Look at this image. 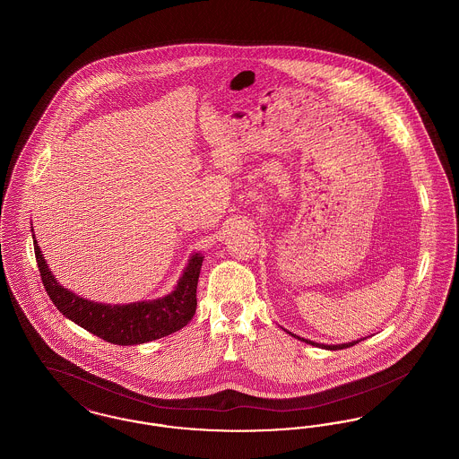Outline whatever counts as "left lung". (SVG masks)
Returning a JSON list of instances; mask_svg holds the SVG:
<instances>
[{
    "label": "left lung",
    "mask_w": 459,
    "mask_h": 459,
    "mask_svg": "<svg viewBox=\"0 0 459 459\" xmlns=\"http://www.w3.org/2000/svg\"><path fill=\"white\" fill-rule=\"evenodd\" d=\"M285 332H287V330H285ZM287 333H290V332H287ZM290 335L296 337V339H299V341H305L306 344H311V346H316V348H324V350L330 351L346 350V348H351V346H354V344L359 342V341H352V342H348V344H333V346H327V344H318V342L307 341V339H303V337H298V335H294V333H290ZM361 341H363V339H361Z\"/></svg>",
    "instance_id": "1"
}]
</instances>
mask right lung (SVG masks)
I'll use <instances>...</instances> for the list:
<instances>
[{
  "label": "right lung",
  "mask_w": 459,
  "mask_h": 459,
  "mask_svg": "<svg viewBox=\"0 0 459 459\" xmlns=\"http://www.w3.org/2000/svg\"><path fill=\"white\" fill-rule=\"evenodd\" d=\"M34 239L36 262L44 289L53 305L74 324L86 328L100 339L117 346H134L170 335L186 327L196 313V289L203 255L195 253L174 290L153 301L131 305H105L75 296L56 282Z\"/></svg>",
  "instance_id": "add662e5"
}]
</instances>
